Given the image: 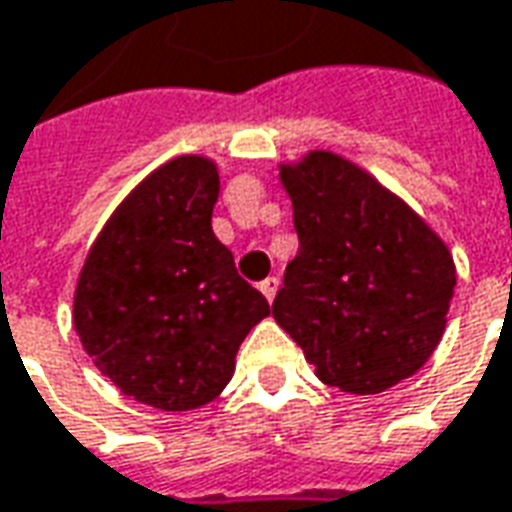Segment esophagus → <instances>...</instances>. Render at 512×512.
I'll list each match as a JSON object with an SVG mask.
<instances>
[{"mask_svg": "<svg viewBox=\"0 0 512 512\" xmlns=\"http://www.w3.org/2000/svg\"><path fill=\"white\" fill-rule=\"evenodd\" d=\"M277 288H279L277 277H268V279H263V282H260V293H263L268 301H274V296H277Z\"/></svg>", "mask_w": 512, "mask_h": 512, "instance_id": "obj_1", "label": "esophagus"}]
</instances>
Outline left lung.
<instances>
[{
	"label": "left lung",
	"instance_id": "left-lung-1",
	"mask_svg": "<svg viewBox=\"0 0 512 512\" xmlns=\"http://www.w3.org/2000/svg\"><path fill=\"white\" fill-rule=\"evenodd\" d=\"M299 255L274 321L323 384L378 395L436 351L455 290L447 244L397 194L348 158L312 150L279 164Z\"/></svg>",
	"mask_w": 512,
	"mask_h": 512
}]
</instances>
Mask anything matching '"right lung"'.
Instances as JSON below:
<instances>
[{
    "label": "right lung",
    "mask_w": 512,
    "mask_h": 512,
    "mask_svg": "<svg viewBox=\"0 0 512 512\" xmlns=\"http://www.w3.org/2000/svg\"><path fill=\"white\" fill-rule=\"evenodd\" d=\"M216 197L211 158L167 161L117 205L76 282L84 351L123 395L161 411L211 403L271 312L213 235Z\"/></svg>",
    "instance_id": "add662e5"
}]
</instances>
